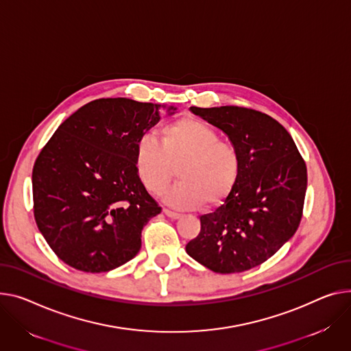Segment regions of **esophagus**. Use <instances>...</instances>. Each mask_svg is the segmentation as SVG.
<instances>
[{
	"mask_svg": "<svg viewBox=\"0 0 351 351\" xmlns=\"http://www.w3.org/2000/svg\"><path fill=\"white\" fill-rule=\"evenodd\" d=\"M163 213H165L168 217H171V219H173V220H176V219H180V217H182V215L175 213V212H171V210H168V208H163Z\"/></svg>",
	"mask_w": 351,
	"mask_h": 351,
	"instance_id": "1",
	"label": "esophagus"
}]
</instances>
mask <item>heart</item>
Returning <instances> with one entry per match:
<instances>
[{
    "mask_svg": "<svg viewBox=\"0 0 351 351\" xmlns=\"http://www.w3.org/2000/svg\"><path fill=\"white\" fill-rule=\"evenodd\" d=\"M160 145L152 136L138 139L134 168L139 182L152 193L165 191L178 167L180 180L163 199L178 208H206L224 203L236 189L241 175V155L234 144L204 121L182 119L163 125Z\"/></svg>",
    "mask_w": 351,
    "mask_h": 351,
    "instance_id": "b5f03b06",
    "label": "heart"
}]
</instances>
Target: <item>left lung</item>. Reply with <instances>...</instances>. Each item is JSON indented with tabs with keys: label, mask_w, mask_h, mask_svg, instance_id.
Instances as JSON below:
<instances>
[{
	"label": "left lung",
	"mask_w": 351,
	"mask_h": 351,
	"mask_svg": "<svg viewBox=\"0 0 351 351\" xmlns=\"http://www.w3.org/2000/svg\"><path fill=\"white\" fill-rule=\"evenodd\" d=\"M191 110L228 136L243 167L228 199L200 217L199 236L186 252L219 274L251 269L298 230L308 186L305 160L291 134L264 112L237 106Z\"/></svg>",
	"instance_id": "8db88e82"
}]
</instances>
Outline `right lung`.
<instances>
[{"mask_svg":"<svg viewBox=\"0 0 351 351\" xmlns=\"http://www.w3.org/2000/svg\"><path fill=\"white\" fill-rule=\"evenodd\" d=\"M176 107L99 99L64 120L32 171L34 216L46 243L79 271L107 272L141 248V231L160 207L139 182L134 149Z\"/></svg>","mask_w":351,"mask_h":351,"instance_id":"add662e5","label":"right lung"}]
</instances>
